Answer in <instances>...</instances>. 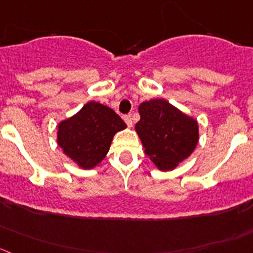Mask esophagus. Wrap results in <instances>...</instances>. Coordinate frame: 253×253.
Here are the masks:
<instances>
[{"instance_id": "esophagus-1", "label": "esophagus", "mask_w": 253, "mask_h": 253, "mask_svg": "<svg viewBox=\"0 0 253 253\" xmlns=\"http://www.w3.org/2000/svg\"><path fill=\"white\" fill-rule=\"evenodd\" d=\"M124 122L126 123V125H128L129 128H131V126H133V119H131L130 115H126V117H124Z\"/></svg>"}]
</instances>
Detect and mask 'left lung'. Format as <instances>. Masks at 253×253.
Returning <instances> with one entry per match:
<instances>
[{"label":"left lung","instance_id":"8db88e82","mask_svg":"<svg viewBox=\"0 0 253 253\" xmlns=\"http://www.w3.org/2000/svg\"><path fill=\"white\" fill-rule=\"evenodd\" d=\"M135 131L144 151L160 171H171L194 153L199 143L197 120L165 99L139 105Z\"/></svg>","mask_w":253,"mask_h":253}]
</instances>
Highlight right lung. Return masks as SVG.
<instances>
[{"label":"right lung","instance_id":"add662e5","mask_svg":"<svg viewBox=\"0 0 253 253\" xmlns=\"http://www.w3.org/2000/svg\"><path fill=\"white\" fill-rule=\"evenodd\" d=\"M125 128L126 124L112 108L88 102L59 123L57 144L81 169L90 170L104 160L114 135Z\"/></svg>","mask_w":253,"mask_h":253}]
</instances>
